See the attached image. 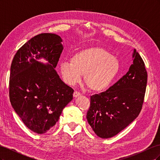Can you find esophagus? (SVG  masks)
<instances>
[{
	"mask_svg": "<svg viewBox=\"0 0 160 160\" xmlns=\"http://www.w3.org/2000/svg\"><path fill=\"white\" fill-rule=\"evenodd\" d=\"M79 95H81V93H79V91H74V93H73V97H74V98H77V97H78Z\"/></svg>",
	"mask_w": 160,
	"mask_h": 160,
	"instance_id": "obj_1",
	"label": "esophagus"
}]
</instances>
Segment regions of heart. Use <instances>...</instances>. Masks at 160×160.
Instances as JSON below:
<instances>
[{"label": "heart", "instance_id": "1", "mask_svg": "<svg viewBox=\"0 0 160 160\" xmlns=\"http://www.w3.org/2000/svg\"><path fill=\"white\" fill-rule=\"evenodd\" d=\"M60 70L67 84L79 83L84 75L85 83L91 89L102 91L109 88L118 74L119 63L107 50L92 47L75 53L71 62H61Z\"/></svg>", "mask_w": 160, "mask_h": 160}]
</instances>
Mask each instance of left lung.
I'll return each instance as SVG.
<instances>
[{
    "instance_id": "1",
    "label": "left lung",
    "mask_w": 160,
    "mask_h": 160,
    "mask_svg": "<svg viewBox=\"0 0 160 160\" xmlns=\"http://www.w3.org/2000/svg\"><path fill=\"white\" fill-rule=\"evenodd\" d=\"M128 72L107 91L91 96L87 119L101 138L117 135L136 119L142 110L148 73L141 56L133 50Z\"/></svg>"
}]
</instances>
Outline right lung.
I'll return each mask as SVG.
<instances>
[{
  "mask_svg": "<svg viewBox=\"0 0 160 160\" xmlns=\"http://www.w3.org/2000/svg\"><path fill=\"white\" fill-rule=\"evenodd\" d=\"M61 42L56 34L36 35L17 51L11 66L12 107L24 124L38 134L54 126L72 99L74 90L55 69L63 49ZM42 58L48 61L46 64L38 61Z\"/></svg>",
  "mask_w": 160,
  "mask_h": 160,
  "instance_id": "add662e5",
  "label": "right lung"
}]
</instances>
